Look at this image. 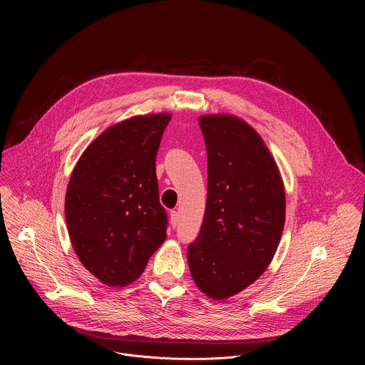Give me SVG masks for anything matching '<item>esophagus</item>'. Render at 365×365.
<instances>
[{
	"label": "esophagus",
	"instance_id": "34e87169",
	"mask_svg": "<svg viewBox=\"0 0 365 365\" xmlns=\"http://www.w3.org/2000/svg\"><path fill=\"white\" fill-rule=\"evenodd\" d=\"M170 224L173 228H176V225L179 224V214L176 211H170Z\"/></svg>",
	"mask_w": 365,
	"mask_h": 365
}]
</instances>
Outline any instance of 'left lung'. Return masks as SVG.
Here are the masks:
<instances>
[{"label":"left lung","instance_id":"8db88e82","mask_svg":"<svg viewBox=\"0 0 365 365\" xmlns=\"http://www.w3.org/2000/svg\"><path fill=\"white\" fill-rule=\"evenodd\" d=\"M207 196L197 238L187 247L196 286L222 300L262 276L280 242L286 196L264 141L234 115H203Z\"/></svg>","mask_w":365,"mask_h":365}]
</instances>
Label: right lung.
<instances>
[{
    "mask_svg": "<svg viewBox=\"0 0 365 365\" xmlns=\"http://www.w3.org/2000/svg\"><path fill=\"white\" fill-rule=\"evenodd\" d=\"M170 118L138 115L107 128L72 172L65 199L72 247L107 286L134 282L166 240L155 155Z\"/></svg>",
    "mask_w": 365,
    "mask_h": 365,
    "instance_id": "obj_1",
    "label": "right lung"
}]
</instances>
